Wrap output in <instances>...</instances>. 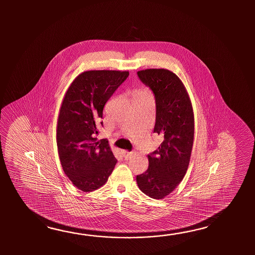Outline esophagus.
Instances as JSON below:
<instances>
[{
	"instance_id": "esophagus-1",
	"label": "esophagus",
	"mask_w": 255,
	"mask_h": 255,
	"mask_svg": "<svg viewBox=\"0 0 255 255\" xmlns=\"http://www.w3.org/2000/svg\"><path fill=\"white\" fill-rule=\"evenodd\" d=\"M121 153H122L123 157H125L126 159H128L133 154V152L126 151V150H122Z\"/></svg>"
}]
</instances>
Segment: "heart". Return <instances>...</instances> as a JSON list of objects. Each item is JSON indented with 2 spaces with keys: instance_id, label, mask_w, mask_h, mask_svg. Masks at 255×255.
<instances>
[{
  "instance_id": "b5f03b06",
  "label": "heart",
  "mask_w": 255,
  "mask_h": 255,
  "mask_svg": "<svg viewBox=\"0 0 255 255\" xmlns=\"http://www.w3.org/2000/svg\"><path fill=\"white\" fill-rule=\"evenodd\" d=\"M145 93H146V92H138V93H137V94H136V95H138V94H145Z\"/></svg>"
}]
</instances>
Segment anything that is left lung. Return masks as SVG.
Returning <instances> with one entry per match:
<instances>
[{"label":"left lung","mask_w":255,"mask_h":255,"mask_svg":"<svg viewBox=\"0 0 255 255\" xmlns=\"http://www.w3.org/2000/svg\"><path fill=\"white\" fill-rule=\"evenodd\" d=\"M137 76L154 94V133L164 139L147 155L148 168L136 176V183L143 193L160 200L177 188L189 167L194 139L193 109L183 83L173 72L146 69L138 71Z\"/></svg>","instance_id":"8db88e82"}]
</instances>
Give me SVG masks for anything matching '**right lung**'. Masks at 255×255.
I'll return each mask as SVG.
<instances>
[{"label": "right lung", "mask_w": 255, "mask_h": 255, "mask_svg": "<svg viewBox=\"0 0 255 255\" xmlns=\"http://www.w3.org/2000/svg\"><path fill=\"white\" fill-rule=\"evenodd\" d=\"M128 75V71H87L65 93L56 131L60 162L72 183L85 192L103 186L117 164L108 140L97 141L96 136L103 126L105 105Z\"/></svg>", "instance_id": "obj_1"}]
</instances>
